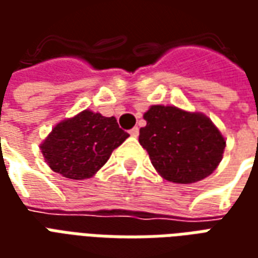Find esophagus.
Segmentation results:
<instances>
[{
	"label": "esophagus",
	"instance_id": "34e87169",
	"mask_svg": "<svg viewBox=\"0 0 258 258\" xmlns=\"http://www.w3.org/2000/svg\"><path fill=\"white\" fill-rule=\"evenodd\" d=\"M130 135H131V137H134V138H137V137L140 135V128H138V127H134V128H131V130H130Z\"/></svg>",
	"mask_w": 258,
	"mask_h": 258
}]
</instances>
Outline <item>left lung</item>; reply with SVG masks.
<instances>
[{
	"label": "left lung",
	"mask_w": 258,
	"mask_h": 258,
	"mask_svg": "<svg viewBox=\"0 0 258 258\" xmlns=\"http://www.w3.org/2000/svg\"><path fill=\"white\" fill-rule=\"evenodd\" d=\"M144 118L140 144L163 178L177 184L198 182L221 162L225 140L205 114L155 105Z\"/></svg>",
	"instance_id": "obj_1"
}]
</instances>
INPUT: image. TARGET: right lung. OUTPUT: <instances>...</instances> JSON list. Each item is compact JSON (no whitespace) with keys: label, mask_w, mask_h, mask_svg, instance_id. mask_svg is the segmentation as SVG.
I'll return each mask as SVG.
<instances>
[{"label":"right lung","mask_w":258,"mask_h":258,"mask_svg":"<svg viewBox=\"0 0 258 258\" xmlns=\"http://www.w3.org/2000/svg\"><path fill=\"white\" fill-rule=\"evenodd\" d=\"M128 137L114 117L84 110L55 125L41 144V152L55 173L70 179H85L92 177Z\"/></svg>","instance_id":"obj_1"}]
</instances>
